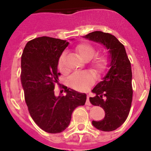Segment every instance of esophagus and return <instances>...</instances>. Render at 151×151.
<instances>
[{
	"label": "esophagus",
	"mask_w": 151,
	"mask_h": 151,
	"mask_svg": "<svg viewBox=\"0 0 151 151\" xmlns=\"http://www.w3.org/2000/svg\"><path fill=\"white\" fill-rule=\"evenodd\" d=\"M86 105H91L90 102H89V95H87V102H86Z\"/></svg>",
	"instance_id": "esophagus-1"
}]
</instances>
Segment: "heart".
Listing matches in <instances>:
<instances>
[{
    "label": "heart",
    "mask_w": 151,
    "mask_h": 151,
    "mask_svg": "<svg viewBox=\"0 0 151 151\" xmlns=\"http://www.w3.org/2000/svg\"><path fill=\"white\" fill-rule=\"evenodd\" d=\"M79 57L84 62H89L95 55L94 47L87 43H82L74 49ZM107 65V57L105 55H97L90 63V67L97 75H100L105 70ZM57 66L60 72H65V53H62L58 59ZM94 74L89 71L76 72L72 74L68 79L69 87L78 91L86 90L94 82Z\"/></svg>",
    "instance_id": "obj_1"
}]
</instances>
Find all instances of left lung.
Masks as SVG:
<instances>
[{
	"mask_svg": "<svg viewBox=\"0 0 151 151\" xmlns=\"http://www.w3.org/2000/svg\"><path fill=\"white\" fill-rule=\"evenodd\" d=\"M84 38L102 44L108 49L110 69L92 90L95 96L89 97V101L105 112L104 119L92 121L93 126L102 131H112L121 126L130 112L132 100L131 64L125 46L115 36L94 31Z\"/></svg>",
	"mask_w": 151,
	"mask_h": 151,
	"instance_id": "left-lung-1",
	"label": "left lung"
}]
</instances>
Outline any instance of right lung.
Masks as SVG:
<instances>
[{"label": "right lung", "mask_w": 151, "mask_h": 151, "mask_svg": "<svg viewBox=\"0 0 151 151\" xmlns=\"http://www.w3.org/2000/svg\"><path fill=\"white\" fill-rule=\"evenodd\" d=\"M68 45L66 40L36 38L26 44L21 56V82L28 110L36 125L49 133L64 131L74 109L84 105L87 100L85 93L65 86V96L54 94V84L60 75L58 59Z\"/></svg>", "instance_id": "right-lung-1"}]
</instances>
